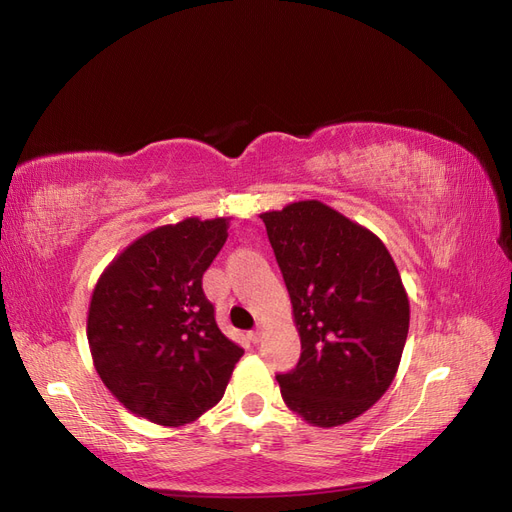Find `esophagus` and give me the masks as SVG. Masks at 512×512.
Masks as SVG:
<instances>
[{"label":"esophagus","instance_id":"1","mask_svg":"<svg viewBox=\"0 0 512 512\" xmlns=\"http://www.w3.org/2000/svg\"><path fill=\"white\" fill-rule=\"evenodd\" d=\"M250 341H252V343H260V341H262V328H260V326L250 332Z\"/></svg>","mask_w":512,"mask_h":512}]
</instances>
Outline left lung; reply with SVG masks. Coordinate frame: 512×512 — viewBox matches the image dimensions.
Masks as SVG:
<instances>
[{
  "label": "left lung",
  "mask_w": 512,
  "mask_h": 512,
  "mask_svg": "<svg viewBox=\"0 0 512 512\" xmlns=\"http://www.w3.org/2000/svg\"><path fill=\"white\" fill-rule=\"evenodd\" d=\"M290 294L301 358L277 375L307 424H347L392 385L409 334V298L383 241L320 201L260 216Z\"/></svg>",
  "instance_id": "left-lung-1"
}]
</instances>
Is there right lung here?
I'll return each instance as SVG.
<instances>
[{"mask_svg":"<svg viewBox=\"0 0 512 512\" xmlns=\"http://www.w3.org/2000/svg\"><path fill=\"white\" fill-rule=\"evenodd\" d=\"M226 228V218L158 226L118 254L93 290L86 337L97 373L152 424L178 428L216 407L243 356L201 286Z\"/></svg>","mask_w":512,"mask_h":512,"instance_id":"1","label":"right lung"}]
</instances>
